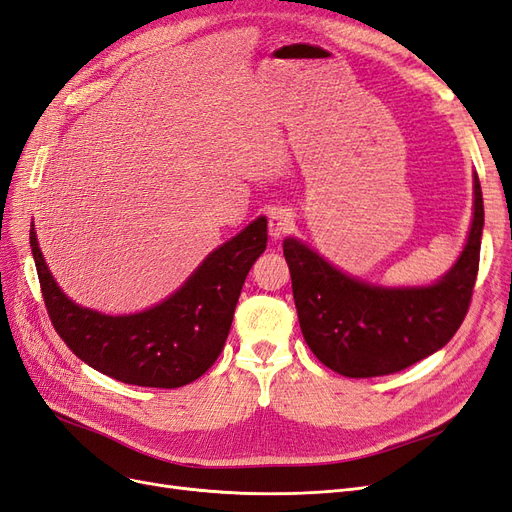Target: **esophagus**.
Here are the masks:
<instances>
[{
	"mask_svg": "<svg viewBox=\"0 0 512 512\" xmlns=\"http://www.w3.org/2000/svg\"><path fill=\"white\" fill-rule=\"evenodd\" d=\"M292 230V213L288 209H277L269 215V232L273 239L284 237Z\"/></svg>",
	"mask_w": 512,
	"mask_h": 512,
	"instance_id": "obj_1",
	"label": "esophagus"
}]
</instances>
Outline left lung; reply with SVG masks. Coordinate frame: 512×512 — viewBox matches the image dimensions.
Here are the masks:
<instances>
[{
	"label": "left lung",
	"mask_w": 512,
	"mask_h": 512,
	"mask_svg": "<svg viewBox=\"0 0 512 512\" xmlns=\"http://www.w3.org/2000/svg\"><path fill=\"white\" fill-rule=\"evenodd\" d=\"M485 209L474 175V218L459 260L440 282L382 288L356 280L297 239L284 241L305 342L316 359L348 378L389 376L451 342L472 301Z\"/></svg>",
	"instance_id": "1"
}]
</instances>
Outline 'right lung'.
<instances>
[{
  "instance_id": "add662e5",
  "label": "right lung",
  "mask_w": 512,
  "mask_h": 512,
  "mask_svg": "<svg viewBox=\"0 0 512 512\" xmlns=\"http://www.w3.org/2000/svg\"><path fill=\"white\" fill-rule=\"evenodd\" d=\"M29 243L46 312L81 361L119 382L177 389L203 376L220 356L245 277L267 247V220H254L220 245L166 301L130 316L72 303L46 267L34 228Z\"/></svg>"
}]
</instances>
